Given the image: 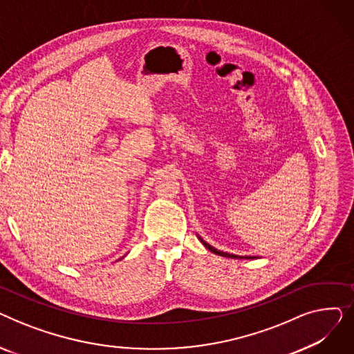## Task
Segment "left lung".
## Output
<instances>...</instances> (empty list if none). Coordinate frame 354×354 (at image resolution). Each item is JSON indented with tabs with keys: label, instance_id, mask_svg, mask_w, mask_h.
I'll return each instance as SVG.
<instances>
[{
	"label": "left lung",
	"instance_id": "1",
	"mask_svg": "<svg viewBox=\"0 0 354 354\" xmlns=\"http://www.w3.org/2000/svg\"><path fill=\"white\" fill-rule=\"evenodd\" d=\"M199 239H201V243L205 245V248H208L211 252H214V254H216V255H221V257H227V258H257V257H239V255H234V254H228V252H222V251H219V250H216V248H214V247H211L208 243H205V241H203L201 236H199Z\"/></svg>",
	"mask_w": 354,
	"mask_h": 354
}]
</instances>
